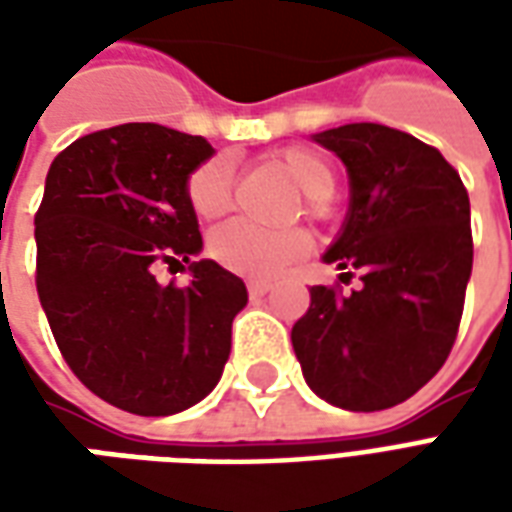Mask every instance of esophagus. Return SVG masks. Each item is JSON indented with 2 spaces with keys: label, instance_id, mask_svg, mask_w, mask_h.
<instances>
[{
  "label": "esophagus",
  "instance_id": "34e87169",
  "mask_svg": "<svg viewBox=\"0 0 512 512\" xmlns=\"http://www.w3.org/2000/svg\"><path fill=\"white\" fill-rule=\"evenodd\" d=\"M246 290H249V296H252V299H263L268 290H271V285H268V282H249Z\"/></svg>",
  "mask_w": 512,
  "mask_h": 512
}]
</instances>
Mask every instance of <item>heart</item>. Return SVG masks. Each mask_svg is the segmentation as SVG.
<instances>
[{
    "mask_svg": "<svg viewBox=\"0 0 512 512\" xmlns=\"http://www.w3.org/2000/svg\"><path fill=\"white\" fill-rule=\"evenodd\" d=\"M274 167L285 172V178L304 194L301 197V211L310 219H321L329 211V197L337 189V172L332 161L312 150V147L296 145L279 150L271 158ZM235 191L233 164L224 156H213L202 161L194 169L186 183V197H189L191 211L200 219H216L230 211ZM310 241L299 230H285V233H266L255 224L244 219L216 227L208 235V252L227 271L238 277L268 279L277 277L290 263H296L307 255Z\"/></svg>",
    "mask_w": 512,
    "mask_h": 512,
    "instance_id": "obj_1",
    "label": "heart"
}]
</instances>
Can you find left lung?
<instances>
[{"mask_svg":"<svg viewBox=\"0 0 512 512\" xmlns=\"http://www.w3.org/2000/svg\"><path fill=\"white\" fill-rule=\"evenodd\" d=\"M315 142L351 180L343 233L323 260L362 271V288H310L290 340L315 395L381 411L419 392L450 356L472 274L469 194L450 161L406 131L348 123Z\"/></svg>","mask_w":512,"mask_h":512,"instance_id":"1","label":"left lung"}]
</instances>
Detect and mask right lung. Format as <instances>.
I'll return each instance as SVG.
<instances>
[{"label":"right lung","mask_w":512,"mask_h":512,"mask_svg":"<svg viewBox=\"0 0 512 512\" xmlns=\"http://www.w3.org/2000/svg\"><path fill=\"white\" fill-rule=\"evenodd\" d=\"M213 147L158 123L104 128L51 161L35 213L38 296L62 359L93 395L167 417L222 378L246 285L202 249L186 183ZM156 262L190 263L186 289Z\"/></svg>","instance_id":"right-lung-1"}]
</instances>
